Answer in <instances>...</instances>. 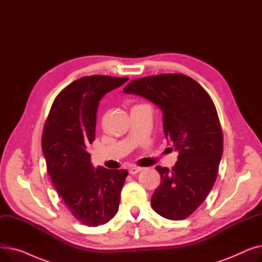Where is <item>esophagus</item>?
Returning <instances> with one entry per match:
<instances>
[{
    "instance_id": "obj_1",
    "label": "esophagus",
    "mask_w": 262,
    "mask_h": 262,
    "mask_svg": "<svg viewBox=\"0 0 262 262\" xmlns=\"http://www.w3.org/2000/svg\"><path fill=\"white\" fill-rule=\"evenodd\" d=\"M140 171H142V168H138V167H134V168H130V169H129V174L134 175V174H137V173H139Z\"/></svg>"
}]
</instances>
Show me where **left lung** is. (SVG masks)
Returning <instances> with one entry per match:
<instances>
[{
  "label": "left lung",
  "instance_id": "obj_1",
  "mask_svg": "<svg viewBox=\"0 0 262 262\" xmlns=\"http://www.w3.org/2000/svg\"><path fill=\"white\" fill-rule=\"evenodd\" d=\"M123 92L140 95L161 109L164 136L178 156L171 170L156 167L161 182L150 204L163 217L186 219L207 198L216 180L223 134L215 106L199 82L177 73L134 79Z\"/></svg>",
  "mask_w": 262,
  "mask_h": 262
}]
</instances>
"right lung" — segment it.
<instances>
[{"label":"right lung","mask_w":262,"mask_h":262,"mask_svg":"<svg viewBox=\"0 0 262 262\" xmlns=\"http://www.w3.org/2000/svg\"><path fill=\"white\" fill-rule=\"evenodd\" d=\"M127 77L91 75L74 80L55 99L42 135V152L55 189L73 216L87 226L112 220L120 204L126 170L94 169L87 147L94 141L103 96Z\"/></svg>","instance_id":"right-lung-1"}]
</instances>
